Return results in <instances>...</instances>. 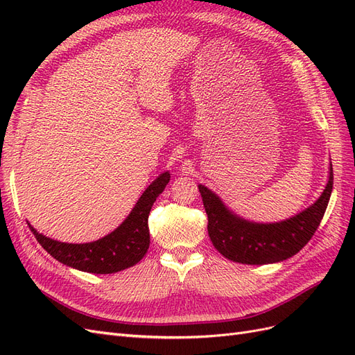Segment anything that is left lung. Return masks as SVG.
<instances>
[{
    "instance_id": "obj_1",
    "label": "left lung",
    "mask_w": 355,
    "mask_h": 355,
    "mask_svg": "<svg viewBox=\"0 0 355 355\" xmlns=\"http://www.w3.org/2000/svg\"><path fill=\"white\" fill-rule=\"evenodd\" d=\"M198 189L209 218V237L220 254L247 265L275 263L292 257L313 239L331 196L333 168L330 164L327 185L314 204L292 218L274 223L243 219L207 187L198 185Z\"/></svg>"
}]
</instances>
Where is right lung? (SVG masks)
Wrapping results in <instances>:
<instances>
[{"label": "right lung", "mask_w": 355, "mask_h": 355, "mask_svg": "<svg viewBox=\"0 0 355 355\" xmlns=\"http://www.w3.org/2000/svg\"><path fill=\"white\" fill-rule=\"evenodd\" d=\"M170 173H161L149 185L124 222L111 234L92 243L72 244L46 237L29 228L37 241L60 263L92 274H114L136 265L149 249L148 216L157 197L164 191Z\"/></svg>", "instance_id": "right-lung-1"}]
</instances>
